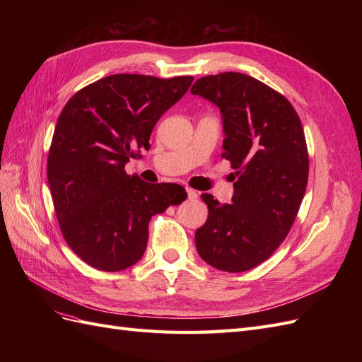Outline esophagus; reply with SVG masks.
<instances>
[{
    "instance_id": "esophagus-1",
    "label": "esophagus",
    "mask_w": 362,
    "mask_h": 362,
    "mask_svg": "<svg viewBox=\"0 0 362 362\" xmlns=\"http://www.w3.org/2000/svg\"><path fill=\"white\" fill-rule=\"evenodd\" d=\"M187 198H189V201L198 199V193H196L193 189H187Z\"/></svg>"
}]
</instances>
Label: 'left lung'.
<instances>
[{
    "label": "left lung",
    "mask_w": 362,
    "mask_h": 362,
    "mask_svg": "<svg viewBox=\"0 0 362 362\" xmlns=\"http://www.w3.org/2000/svg\"><path fill=\"white\" fill-rule=\"evenodd\" d=\"M190 92L221 108L222 157L235 178L231 204L201 194L208 218L196 249L218 270L246 272L279 247L298 216L310 170L302 122L286 96L246 74L206 75Z\"/></svg>",
    "instance_id": "left-lung-1"
}]
</instances>
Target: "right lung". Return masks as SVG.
I'll return each instance as SVG.
<instances>
[{
  "mask_svg": "<svg viewBox=\"0 0 362 362\" xmlns=\"http://www.w3.org/2000/svg\"><path fill=\"white\" fill-rule=\"evenodd\" d=\"M192 81L190 75L115 74L83 87L63 107L48 154V184L64 240L93 269L136 264L152 216L187 198L182 185L148 184L128 175L125 164L149 146L157 120Z\"/></svg>",
  "mask_w": 362,
  "mask_h": 362,
  "instance_id": "1",
  "label": "right lung"
}]
</instances>
